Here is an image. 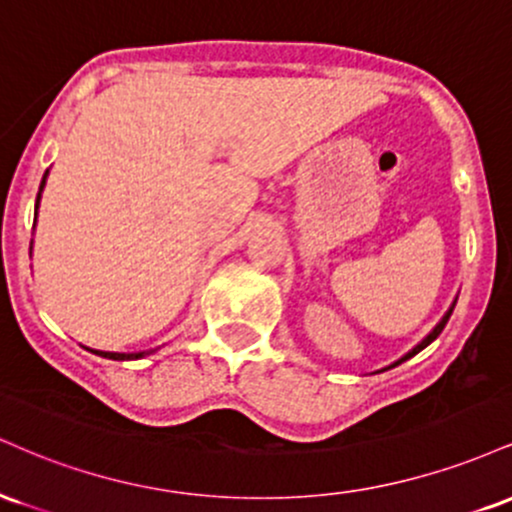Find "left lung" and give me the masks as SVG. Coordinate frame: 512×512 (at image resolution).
<instances>
[{"label": "left lung", "mask_w": 512, "mask_h": 512, "mask_svg": "<svg viewBox=\"0 0 512 512\" xmlns=\"http://www.w3.org/2000/svg\"><path fill=\"white\" fill-rule=\"evenodd\" d=\"M452 308H455V303H452V305H450V310H448V313H445V315H443V320H440V322H438V325H436V327H433V332H431V334H426V339H424V342H421V344H416V346H414V349H411V351H409V354H404L402 358H399V361H395V363H392V366H390V368H395V366H399V363H402V361H407V358H411V356H416V354H419V351H421V349H426V346H428V344H431V342H433V339H436L440 332H443V327H445V325H448V320H450V315H452Z\"/></svg>", "instance_id": "left-lung-1"}]
</instances>
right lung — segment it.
Listing matches in <instances>:
<instances>
[{
	"instance_id": "1",
	"label": "right lung",
	"mask_w": 512,
	"mask_h": 512,
	"mask_svg": "<svg viewBox=\"0 0 512 512\" xmlns=\"http://www.w3.org/2000/svg\"><path fill=\"white\" fill-rule=\"evenodd\" d=\"M45 180H48V170H45L43 180H40V190H38V199H35V216H38V204H40V192H43L45 187ZM91 354L96 356H103V358H113V361H134V358H144L149 354H154V351H137V354H117V351H96V349H88Z\"/></svg>"
}]
</instances>
